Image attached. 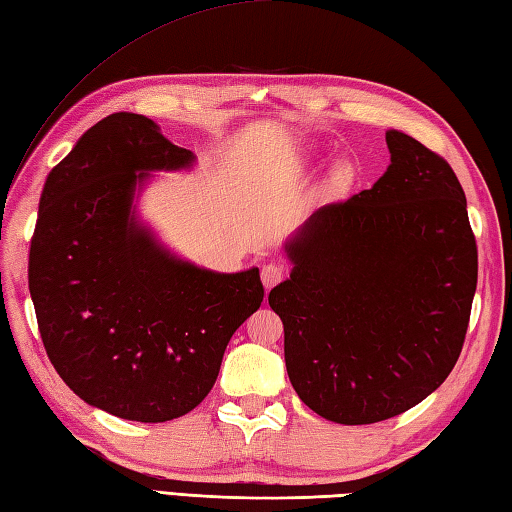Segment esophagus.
I'll return each mask as SVG.
<instances>
[{"label": "esophagus", "instance_id": "obj_1", "mask_svg": "<svg viewBox=\"0 0 512 512\" xmlns=\"http://www.w3.org/2000/svg\"><path fill=\"white\" fill-rule=\"evenodd\" d=\"M284 277H286V268H284L282 264L270 262V264H266V266L262 268V282H264L266 290H270L273 286H277L279 282H282Z\"/></svg>", "mask_w": 512, "mask_h": 512}]
</instances>
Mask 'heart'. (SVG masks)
Segmentation results:
<instances>
[{
  "instance_id": "obj_1",
  "label": "heart",
  "mask_w": 512,
  "mask_h": 512,
  "mask_svg": "<svg viewBox=\"0 0 512 512\" xmlns=\"http://www.w3.org/2000/svg\"><path fill=\"white\" fill-rule=\"evenodd\" d=\"M353 166L350 162H339L337 166H333L328 175V188L330 190H344L350 182H353Z\"/></svg>"
}]
</instances>
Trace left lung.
<instances>
[{"instance_id":"obj_1","label":"left lung","mask_w":512,"mask_h":512,"mask_svg":"<svg viewBox=\"0 0 512 512\" xmlns=\"http://www.w3.org/2000/svg\"><path fill=\"white\" fill-rule=\"evenodd\" d=\"M373 188L326 204L286 242L270 290L299 399L328 422H384L444 384L477 288L466 195L444 157L388 130Z\"/></svg>"}]
</instances>
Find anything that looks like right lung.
Returning a JSON list of instances; mask_svg holds the SVG:
<instances>
[{"label": "right lung", "mask_w": 512, "mask_h": 512, "mask_svg": "<svg viewBox=\"0 0 512 512\" xmlns=\"http://www.w3.org/2000/svg\"><path fill=\"white\" fill-rule=\"evenodd\" d=\"M144 115L113 113L46 177L28 288L50 364L77 397L130 422L190 413L235 330L262 306L259 268L215 273L175 257L135 217L150 170L190 168Z\"/></svg>", "instance_id": "obj_1"}]
</instances>
